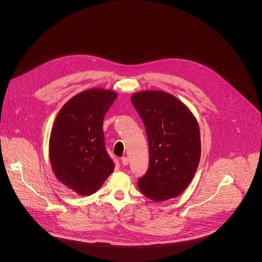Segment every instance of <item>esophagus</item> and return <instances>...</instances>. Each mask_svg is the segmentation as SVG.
<instances>
[{"instance_id":"34e87169","label":"esophagus","mask_w":262,"mask_h":262,"mask_svg":"<svg viewBox=\"0 0 262 262\" xmlns=\"http://www.w3.org/2000/svg\"><path fill=\"white\" fill-rule=\"evenodd\" d=\"M121 161H122V164H123V165H127V164L129 163V159H128L126 156L122 157V158H121Z\"/></svg>"}]
</instances>
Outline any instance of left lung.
<instances>
[{"mask_svg": "<svg viewBox=\"0 0 262 262\" xmlns=\"http://www.w3.org/2000/svg\"><path fill=\"white\" fill-rule=\"evenodd\" d=\"M131 101L146 129L149 167L140 191L154 202L179 196L191 182L201 158V134L194 115L162 91H141Z\"/></svg>", "mask_w": 262, "mask_h": 262, "instance_id": "1", "label": "left lung"}]
</instances>
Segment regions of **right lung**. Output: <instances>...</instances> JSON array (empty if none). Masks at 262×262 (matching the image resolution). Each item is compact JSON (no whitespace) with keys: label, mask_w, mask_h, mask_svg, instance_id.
<instances>
[{"label":"right lung","mask_w":262,"mask_h":262,"mask_svg":"<svg viewBox=\"0 0 262 262\" xmlns=\"http://www.w3.org/2000/svg\"><path fill=\"white\" fill-rule=\"evenodd\" d=\"M116 98L112 90H85L70 99L54 120L49 138L51 168L62 185L79 195L96 192L114 171L103 121Z\"/></svg>","instance_id":"right-lung-1"}]
</instances>
